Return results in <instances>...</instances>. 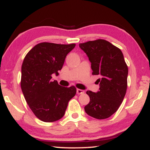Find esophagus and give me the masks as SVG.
I'll return each mask as SVG.
<instances>
[{"mask_svg": "<svg viewBox=\"0 0 150 150\" xmlns=\"http://www.w3.org/2000/svg\"><path fill=\"white\" fill-rule=\"evenodd\" d=\"M84 93V91L81 90V89H79V88L77 89V94L80 95V94H83Z\"/></svg>", "mask_w": 150, "mask_h": 150, "instance_id": "esophagus-1", "label": "esophagus"}]
</instances>
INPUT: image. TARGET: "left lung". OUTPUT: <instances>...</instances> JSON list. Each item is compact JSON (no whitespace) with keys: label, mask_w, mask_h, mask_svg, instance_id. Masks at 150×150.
<instances>
[{"label":"left lung","mask_w":150,"mask_h":150,"mask_svg":"<svg viewBox=\"0 0 150 150\" xmlns=\"http://www.w3.org/2000/svg\"><path fill=\"white\" fill-rule=\"evenodd\" d=\"M91 63L92 75H99V90L88 91L90 102L85 112L96 119H105L118 109L127 88L128 68L120 49L103 39L79 43Z\"/></svg>","instance_id":"left-lung-1"}]
</instances>
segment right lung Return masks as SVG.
<instances>
[{"instance_id": "obj_1", "label": "right lung", "mask_w": 150, "mask_h": 150, "mask_svg": "<svg viewBox=\"0 0 150 150\" xmlns=\"http://www.w3.org/2000/svg\"><path fill=\"white\" fill-rule=\"evenodd\" d=\"M75 46V43H39L29 51L23 62L22 92L34 114L43 122L61 119L69 100L76 94L75 86H62L52 79V74L58 75L66 55Z\"/></svg>"}]
</instances>
